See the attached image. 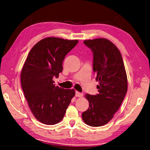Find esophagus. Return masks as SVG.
<instances>
[{
  "label": "esophagus",
  "mask_w": 150,
  "mask_h": 150,
  "mask_svg": "<svg viewBox=\"0 0 150 150\" xmlns=\"http://www.w3.org/2000/svg\"><path fill=\"white\" fill-rule=\"evenodd\" d=\"M75 96H77V97H82L83 96V94L82 93H80V92H78V91H76L75 92Z\"/></svg>",
  "instance_id": "obj_1"
}]
</instances>
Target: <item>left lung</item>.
I'll list each match as a JSON object with an SVG mask.
<instances>
[{"label":"left lung","mask_w":150,"mask_h":150,"mask_svg":"<svg viewBox=\"0 0 150 150\" xmlns=\"http://www.w3.org/2000/svg\"><path fill=\"white\" fill-rule=\"evenodd\" d=\"M93 55V69L96 75L98 94H86L89 107L82 113L88 126H101L108 123L120 108L128 89V80L122 57L116 45L108 40H85Z\"/></svg>","instance_id":"obj_1"}]
</instances>
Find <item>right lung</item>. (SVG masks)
Segmentation results:
<instances>
[{
    "instance_id": "add662e5",
    "label": "right lung",
    "mask_w": 150,
    "mask_h": 150,
    "mask_svg": "<svg viewBox=\"0 0 150 150\" xmlns=\"http://www.w3.org/2000/svg\"><path fill=\"white\" fill-rule=\"evenodd\" d=\"M78 40L50 37L30 50L21 73V85L29 107L40 122L54 125L64 117L75 90L55 87L53 78L62 72L65 55Z\"/></svg>"
}]
</instances>
